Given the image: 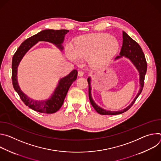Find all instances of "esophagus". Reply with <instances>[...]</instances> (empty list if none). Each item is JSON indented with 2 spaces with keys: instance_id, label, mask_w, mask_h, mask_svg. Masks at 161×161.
<instances>
[{
  "instance_id": "34e87169",
  "label": "esophagus",
  "mask_w": 161,
  "mask_h": 161,
  "mask_svg": "<svg viewBox=\"0 0 161 161\" xmlns=\"http://www.w3.org/2000/svg\"><path fill=\"white\" fill-rule=\"evenodd\" d=\"M83 75H84V73H83V71H78V76L81 77V76H83Z\"/></svg>"
}]
</instances>
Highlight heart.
I'll use <instances>...</instances> for the list:
<instances>
[{
  "instance_id": "obj_1",
  "label": "heart",
  "mask_w": 161,
  "mask_h": 161,
  "mask_svg": "<svg viewBox=\"0 0 161 161\" xmlns=\"http://www.w3.org/2000/svg\"><path fill=\"white\" fill-rule=\"evenodd\" d=\"M119 48L117 39L108 34H90L80 37L75 49L67 46L65 55L75 63H79L80 59L88 58L91 66L101 68L111 61Z\"/></svg>"
}]
</instances>
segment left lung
I'll list each match as a JSON object with an SVG mask.
<instances>
[{
    "label": "left lung",
    "instance_id": "1",
    "mask_svg": "<svg viewBox=\"0 0 161 161\" xmlns=\"http://www.w3.org/2000/svg\"><path fill=\"white\" fill-rule=\"evenodd\" d=\"M123 34V44L121 48V51L120 52V55L117 56L115 58V60L120 59L124 57L125 58L129 59L132 64L135 66L136 69L139 72L140 75V90L138 93L136 95L132 102L125 108L122 110L120 111H108L102 108L101 107L99 106L93 100L91 94V78L88 77L87 79L88 83V95H89V99L90 103L96 109V111L101 114H110V115H114V114H119L123 113L127 111L130 107L133 105L137 98L140 95L142 92L143 88L144 86V80L145 76L147 73V64L146 61V58L145 55L142 51V48L134 40H133L126 32L124 31L122 32Z\"/></svg>",
    "mask_w": 161,
    "mask_h": 161
}]
</instances>
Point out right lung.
Listing matches in <instances>:
<instances>
[{
    "label": "right lung",
    "mask_w": 161,
    "mask_h": 161,
    "mask_svg": "<svg viewBox=\"0 0 161 161\" xmlns=\"http://www.w3.org/2000/svg\"><path fill=\"white\" fill-rule=\"evenodd\" d=\"M67 30H43L23 42L15 52L12 59V82L15 91L21 101L32 109L42 113H54L62 106L69 88L76 80L78 71L75 69L58 81L52 96L44 101L31 99L21 90L17 78L18 65L27 52L39 41H46L53 44L60 51L64 50L63 42Z\"/></svg>",
    "instance_id": "add662e5"
}]
</instances>
